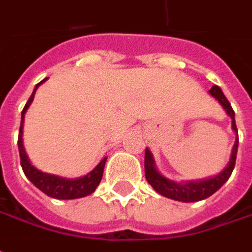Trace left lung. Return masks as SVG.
Segmentation results:
<instances>
[{"label": "left lung", "instance_id": "obj_1", "mask_svg": "<svg viewBox=\"0 0 252 252\" xmlns=\"http://www.w3.org/2000/svg\"><path fill=\"white\" fill-rule=\"evenodd\" d=\"M209 93L213 95L214 98L223 105L225 113L230 115L231 118V128L235 131L237 138H235L234 147L231 151V157H230V162L227 163L224 169L221 170L219 175H216L213 178L209 179H203V181H189V182H178L170 181L168 178H165L155 166V160L151 154L149 149H145V178H147L148 183L158 191L159 194L169 197L178 202H199L203 199H207L209 196H212L213 193L219 190L225 182L228 181V178L231 176V172L234 169L235 158H237V149H238V132H237V126H235L234 120V111L233 107L228 103V100L225 98L224 93L221 92V89L219 86H213Z\"/></svg>", "mask_w": 252, "mask_h": 252}]
</instances>
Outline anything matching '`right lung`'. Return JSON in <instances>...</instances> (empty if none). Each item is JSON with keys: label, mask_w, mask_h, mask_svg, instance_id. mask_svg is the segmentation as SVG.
I'll return each instance as SVG.
<instances>
[{"label": "right lung", "mask_w": 252, "mask_h": 252, "mask_svg": "<svg viewBox=\"0 0 252 252\" xmlns=\"http://www.w3.org/2000/svg\"><path fill=\"white\" fill-rule=\"evenodd\" d=\"M46 79H43L42 82L38 83L33 89V93L31 94L28 103L24 107L22 113H21V126H19V135H18V149H19V158H21V166L29 181L32 182L39 190H42L45 194H48L50 197L55 199H61V200H70V199H80L84 196L92 194L95 188L100 185L101 178H103V172H104V165L107 158L101 159V162L94 168L92 172H89L87 175H84L82 178L77 179H67V178H61L58 175H50L45 173L38 168H35L31 160L28 159L25 148H24V141H22V128H24V118L25 113L29 108L31 103L33 101V95L35 92L38 90V87L45 82Z\"/></svg>", "instance_id": "1"}]
</instances>
